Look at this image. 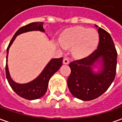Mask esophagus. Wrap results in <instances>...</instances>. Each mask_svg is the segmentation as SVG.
I'll use <instances>...</instances> for the list:
<instances>
[{
  "label": "esophagus",
  "instance_id": "34e87169",
  "mask_svg": "<svg viewBox=\"0 0 122 122\" xmlns=\"http://www.w3.org/2000/svg\"><path fill=\"white\" fill-rule=\"evenodd\" d=\"M63 63L64 64H69V63H70V60H69V59H68V58H67V57H65V58L63 59Z\"/></svg>",
  "mask_w": 122,
  "mask_h": 122
}]
</instances>
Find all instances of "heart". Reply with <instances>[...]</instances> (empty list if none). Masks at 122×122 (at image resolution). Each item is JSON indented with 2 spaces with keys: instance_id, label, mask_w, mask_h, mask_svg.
Returning a JSON list of instances; mask_svg holds the SVG:
<instances>
[{
  "instance_id": "1",
  "label": "heart",
  "mask_w": 122,
  "mask_h": 122,
  "mask_svg": "<svg viewBox=\"0 0 122 122\" xmlns=\"http://www.w3.org/2000/svg\"><path fill=\"white\" fill-rule=\"evenodd\" d=\"M61 43L67 48H72V53L77 58L89 55L96 50L99 43L96 30L76 26L66 30L61 35Z\"/></svg>"
}]
</instances>
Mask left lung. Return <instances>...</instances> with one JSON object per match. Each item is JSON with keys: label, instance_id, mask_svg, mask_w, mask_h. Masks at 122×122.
I'll return each mask as SVG.
<instances>
[{"label": "left lung", "instance_id": "obj_1", "mask_svg": "<svg viewBox=\"0 0 122 122\" xmlns=\"http://www.w3.org/2000/svg\"><path fill=\"white\" fill-rule=\"evenodd\" d=\"M98 48L89 56L69 64L71 73L67 78L68 88L74 97L85 101L92 100L103 94L116 74L117 52L113 41L103 29L98 27ZM100 58L103 61V68L99 74L93 73L91 67Z\"/></svg>", "mask_w": 122, "mask_h": 122}]
</instances>
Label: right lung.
<instances>
[{"label": "right lung", "mask_w": 122, "mask_h": 122, "mask_svg": "<svg viewBox=\"0 0 122 122\" xmlns=\"http://www.w3.org/2000/svg\"><path fill=\"white\" fill-rule=\"evenodd\" d=\"M30 30L44 31V28H43V22H32V23H30L21 27L17 30V32L15 33L11 40L10 41L9 44L7 49V60H6L5 72H6V77H7L9 85L18 96L26 100H35V99H38L42 97L46 93L47 91L49 80L51 76L61 67L62 63H63V58L61 57L59 59H52L48 63V64L46 66L44 70L41 73L40 76L31 82L26 83V84H23V85H20V84H18L13 82L9 76L8 67H7V63L9 47L12 44L13 41L15 39L17 35L25 33V32L30 31Z\"/></svg>", "instance_id": "1"}]
</instances>
